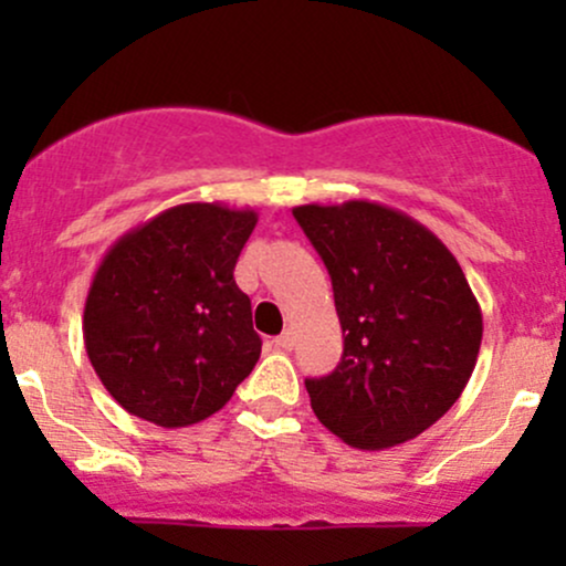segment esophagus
Returning a JSON list of instances; mask_svg holds the SVG:
<instances>
[{
	"label": "esophagus",
	"instance_id": "esophagus-1",
	"mask_svg": "<svg viewBox=\"0 0 566 566\" xmlns=\"http://www.w3.org/2000/svg\"><path fill=\"white\" fill-rule=\"evenodd\" d=\"M274 346L282 350H292V346H295V333H292V329H284V333L274 340Z\"/></svg>",
	"mask_w": 566,
	"mask_h": 566
}]
</instances>
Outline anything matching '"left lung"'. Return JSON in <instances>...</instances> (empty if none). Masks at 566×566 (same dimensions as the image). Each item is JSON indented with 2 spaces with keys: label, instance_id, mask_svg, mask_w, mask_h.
I'll list each match as a JSON object with an SVG mask.
<instances>
[{
  "label": "left lung",
  "instance_id": "1",
  "mask_svg": "<svg viewBox=\"0 0 566 566\" xmlns=\"http://www.w3.org/2000/svg\"><path fill=\"white\" fill-rule=\"evenodd\" d=\"M333 279L343 356L305 391L324 428L356 450L420 437L463 394L482 308L444 242L367 199L292 210Z\"/></svg>",
  "mask_w": 566,
  "mask_h": 566
}]
</instances>
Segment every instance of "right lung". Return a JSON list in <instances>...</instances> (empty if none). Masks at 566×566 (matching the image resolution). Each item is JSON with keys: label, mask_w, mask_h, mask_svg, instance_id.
<instances>
[{"label": "right lung", "mask_w": 566, "mask_h": 566, "mask_svg": "<svg viewBox=\"0 0 566 566\" xmlns=\"http://www.w3.org/2000/svg\"><path fill=\"white\" fill-rule=\"evenodd\" d=\"M255 210L188 201L116 239L84 301V348L135 418L186 428L216 415L261 359L233 265Z\"/></svg>", "instance_id": "obj_1"}]
</instances>
